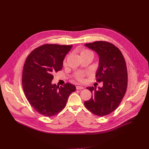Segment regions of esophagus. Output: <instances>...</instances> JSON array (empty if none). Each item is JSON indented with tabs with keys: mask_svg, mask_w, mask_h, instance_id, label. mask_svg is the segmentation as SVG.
Masks as SVG:
<instances>
[{
	"mask_svg": "<svg viewBox=\"0 0 149 149\" xmlns=\"http://www.w3.org/2000/svg\"><path fill=\"white\" fill-rule=\"evenodd\" d=\"M76 89L77 90H82V89H84V87L82 86H77Z\"/></svg>",
	"mask_w": 149,
	"mask_h": 149,
	"instance_id": "obj_1",
	"label": "esophagus"
}]
</instances>
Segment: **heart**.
I'll return each instance as SVG.
<instances>
[{
	"instance_id": "1",
	"label": "heart",
	"mask_w": 149,
	"mask_h": 149,
	"mask_svg": "<svg viewBox=\"0 0 149 149\" xmlns=\"http://www.w3.org/2000/svg\"><path fill=\"white\" fill-rule=\"evenodd\" d=\"M80 54L81 56L82 55H92L93 56V52L87 49H82L81 52H80ZM66 63V58H65L63 61V65H65ZM88 74V72H79L78 74L76 75L75 79L79 82H82L84 80V78L86 77L87 75Z\"/></svg>"
}]
</instances>
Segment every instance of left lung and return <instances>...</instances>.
Returning <instances> with one entry per match:
<instances>
[{"label": "left lung", "instance_id": "1", "mask_svg": "<svg viewBox=\"0 0 149 149\" xmlns=\"http://www.w3.org/2000/svg\"><path fill=\"white\" fill-rule=\"evenodd\" d=\"M86 45L99 55L95 77L97 82H103V87L97 90L95 87H87L92 97L84 105L96 116H107L118 107L125 94L128 84L125 61L120 50L110 42L96 41Z\"/></svg>", "mask_w": 149, "mask_h": 149}]
</instances>
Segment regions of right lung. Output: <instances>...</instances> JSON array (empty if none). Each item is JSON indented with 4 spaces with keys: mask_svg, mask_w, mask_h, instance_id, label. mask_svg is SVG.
Masks as SVG:
<instances>
[{
    "mask_svg": "<svg viewBox=\"0 0 149 149\" xmlns=\"http://www.w3.org/2000/svg\"><path fill=\"white\" fill-rule=\"evenodd\" d=\"M72 47L45 44L33 50L25 61L22 79L24 91L31 105L41 115L52 117L58 114L76 90L70 83L59 87L51 84L54 74L62 70L63 59Z\"/></svg>",
    "mask_w": 149,
    "mask_h": 149,
    "instance_id": "obj_1",
    "label": "right lung"
}]
</instances>
